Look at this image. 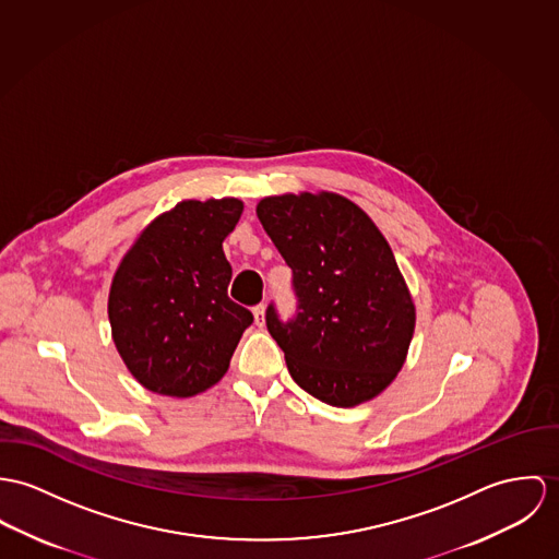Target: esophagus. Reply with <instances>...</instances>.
<instances>
[{
    "mask_svg": "<svg viewBox=\"0 0 559 559\" xmlns=\"http://www.w3.org/2000/svg\"><path fill=\"white\" fill-rule=\"evenodd\" d=\"M252 314H254V323L261 328L265 323V305H257L252 309Z\"/></svg>",
    "mask_w": 559,
    "mask_h": 559,
    "instance_id": "esophagus-1",
    "label": "esophagus"
}]
</instances>
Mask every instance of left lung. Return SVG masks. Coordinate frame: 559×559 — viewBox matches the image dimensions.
I'll return each instance as SVG.
<instances>
[{
    "instance_id": "8db88e82",
    "label": "left lung",
    "mask_w": 559,
    "mask_h": 559,
    "mask_svg": "<svg viewBox=\"0 0 559 559\" xmlns=\"http://www.w3.org/2000/svg\"><path fill=\"white\" fill-rule=\"evenodd\" d=\"M257 216L294 272L298 312L265 310L294 381L334 407H356L403 369L416 307L369 214L336 192L265 197Z\"/></svg>"
}]
</instances>
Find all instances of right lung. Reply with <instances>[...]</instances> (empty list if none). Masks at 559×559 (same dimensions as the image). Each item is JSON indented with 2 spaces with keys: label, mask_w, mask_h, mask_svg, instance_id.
<instances>
[{
  "label": "right lung",
  "mask_w": 559,
  "mask_h": 559,
  "mask_svg": "<svg viewBox=\"0 0 559 559\" xmlns=\"http://www.w3.org/2000/svg\"><path fill=\"white\" fill-rule=\"evenodd\" d=\"M245 203L234 197L180 201L156 216L126 252L109 292L114 343L147 390L194 396L229 369L252 312L227 296L223 240Z\"/></svg>",
  "instance_id": "right-lung-1"
}]
</instances>
